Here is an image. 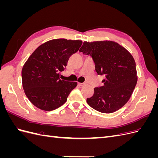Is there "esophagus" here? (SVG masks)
Wrapping results in <instances>:
<instances>
[{
  "label": "esophagus",
  "instance_id": "esophagus-1",
  "mask_svg": "<svg viewBox=\"0 0 158 158\" xmlns=\"http://www.w3.org/2000/svg\"><path fill=\"white\" fill-rule=\"evenodd\" d=\"M85 84V83H78V85L80 86H84V85Z\"/></svg>",
  "mask_w": 158,
  "mask_h": 158
}]
</instances>
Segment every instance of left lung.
Here are the masks:
<instances>
[{
  "instance_id": "1",
  "label": "left lung",
  "mask_w": 158,
  "mask_h": 158,
  "mask_svg": "<svg viewBox=\"0 0 158 158\" xmlns=\"http://www.w3.org/2000/svg\"><path fill=\"white\" fill-rule=\"evenodd\" d=\"M92 57L98 75L106 76L103 86L94 89L92 97L87 99L89 106L103 113H111L125 106L137 82L135 59L117 43L85 41L79 50Z\"/></svg>"
}]
</instances>
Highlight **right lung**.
Returning <instances> with one entry per match:
<instances>
[{"label": "right lung", "mask_w": 158, "mask_h": 158, "mask_svg": "<svg viewBox=\"0 0 158 158\" xmlns=\"http://www.w3.org/2000/svg\"><path fill=\"white\" fill-rule=\"evenodd\" d=\"M82 44L79 40H52L40 45L29 57L22 70V85L35 107L52 111L66 102L77 82L60 80L59 76Z\"/></svg>", "instance_id": "add662e5"}]
</instances>
